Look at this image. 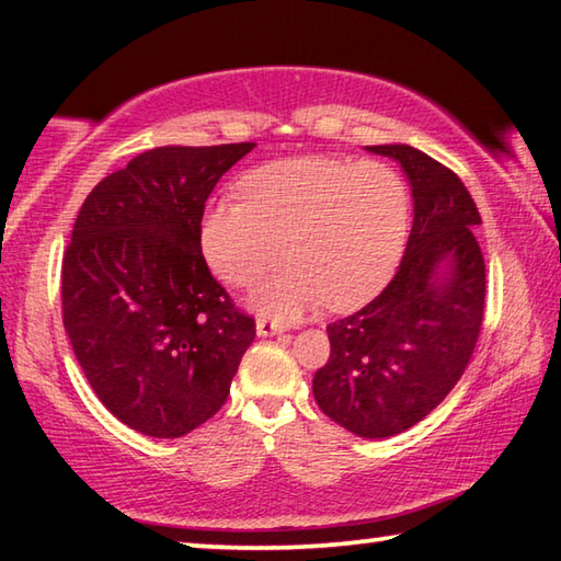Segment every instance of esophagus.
I'll return each instance as SVG.
<instances>
[{
	"label": "esophagus",
	"instance_id": "34e87169",
	"mask_svg": "<svg viewBox=\"0 0 561 561\" xmlns=\"http://www.w3.org/2000/svg\"><path fill=\"white\" fill-rule=\"evenodd\" d=\"M284 327L277 324V321H272L267 317H260L257 319V334L260 336H272V334H282Z\"/></svg>",
	"mask_w": 561,
	"mask_h": 561
}]
</instances>
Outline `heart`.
Here are the masks:
<instances>
[{
	"instance_id": "obj_1",
	"label": "heart",
	"mask_w": 561,
	"mask_h": 561,
	"mask_svg": "<svg viewBox=\"0 0 561 561\" xmlns=\"http://www.w3.org/2000/svg\"><path fill=\"white\" fill-rule=\"evenodd\" d=\"M240 193L242 201L207 207L203 250L237 287L257 282L284 252L289 267L254 291V304L274 317L319 304L356 309L386 287L401 262L411 193L403 175L381 160H274L244 175Z\"/></svg>"
}]
</instances>
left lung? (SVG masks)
<instances>
[{
	"mask_svg": "<svg viewBox=\"0 0 561 561\" xmlns=\"http://www.w3.org/2000/svg\"><path fill=\"white\" fill-rule=\"evenodd\" d=\"M368 150L403 165L413 227L388 287L327 327L331 351L314 398L358 438H391L440 405L468 366L485 317V260L472 230L478 205L450 168L411 146Z\"/></svg>",
	"mask_w": 561,
	"mask_h": 561,
	"instance_id": "obj_1",
	"label": "left lung"
}]
</instances>
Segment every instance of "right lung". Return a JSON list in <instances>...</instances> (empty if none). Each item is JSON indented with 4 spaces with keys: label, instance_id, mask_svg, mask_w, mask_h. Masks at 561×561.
<instances>
[{
    "label": "right lung",
    "instance_id": "obj_1",
    "mask_svg": "<svg viewBox=\"0 0 561 561\" xmlns=\"http://www.w3.org/2000/svg\"><path fill=\"white\" fill-rule=\"evenodd\" d=\"M254 144L146 150L83 201L61 314L93 393L128 428L180 438L220 411L254 319L203 257L205 203Z\"/></svg>",
    "mask_w": 561,
    "mask_h": 561
}]
</instances>
